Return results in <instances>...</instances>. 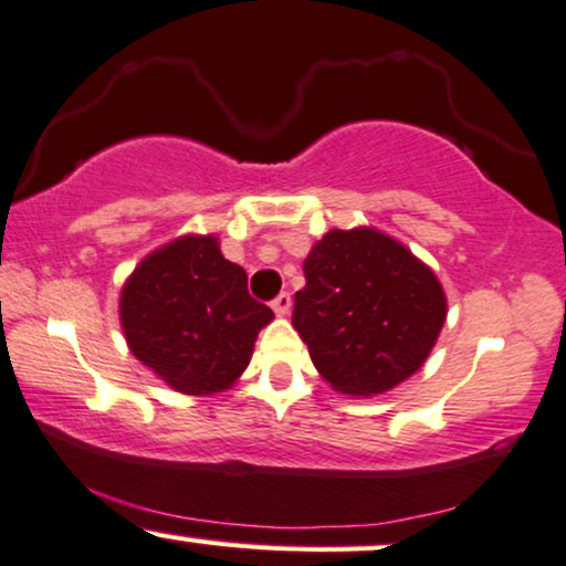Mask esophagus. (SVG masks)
Segmentation results:
<instances>
[{
    "mask_svg": "<svg viewBox=\"0 0 566 566\" xmlns=\"http://www.w3.org/2000/svg\"><path fill=\"white\" fill-rule=\"evenodd\" d=\"M272 312H275L277 317H285L291 312V294H277L272 298Z\"/></svg>",
    "mask_w": 566,
    "mask_h": 566,
    "instance_id": "obj_1",
    "label": "esophagus"
}]
</instances>
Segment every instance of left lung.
Returning a JSON list of instances; mask_svg holds the SVG:
<instances>
[{"instance_id":"1","label":"left lung","mask_w":566,"mask_h":566,"mask_svg":"<svg viewBox=\"0 0 566 566\" xmlns=\"http://www.w3.org/2000/svg\"><path fill=\"white\" fill-rule=\"evenodd\" d=\"M294 328L336 391L376 397L427 363L448 317L434 270L376 228L328 230L304 259Z\"/></svg>"}]
</instances>
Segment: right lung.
Returning a JSON list of instances; mask_svg holds the SVG:
<instances>
[{"label": "right lung", "instance_id": "right-lung-1", "mask_svg": "<svg viewBox=\"0 0 566 566\" xmlns=\"http://www.w3.org/2000/svg\"><path fill=\"white\" fill-rule=\"evenodd\" d=\"M245 283L217 235L190 232L150 251L118 296L129 352L182 395L230 389L249 368L259 331L275 317Z\"/></svg>", "mask_w": 566, "mask_h": 566}]
</instances>
